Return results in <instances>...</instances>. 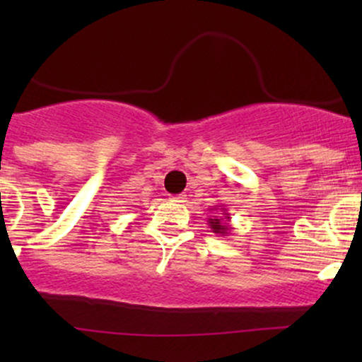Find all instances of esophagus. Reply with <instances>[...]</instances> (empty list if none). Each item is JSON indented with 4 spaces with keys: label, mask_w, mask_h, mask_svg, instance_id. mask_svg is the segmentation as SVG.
<instances>
[{
    "label": "esophagus",
    "mask_w": 362,
    "mask_h": 362,
    "mask_svg": "<svg viewBox=\"0 0 362 362\" xmlns=\"http://www.w3.org/2000/svg\"><path fill=\"white\" fill-rule=\"evenodd\" d=\"M185 199H187V195L178 194V195H175V197H172V201L173 202H185Z\"/></svg>",
    "instance_id": "1"
}]
</instances>
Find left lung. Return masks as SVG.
<instances>
[{"label":"left lung","mask_w":362,"mask_h":362,"mask_svg":"<svg viewBox=\"0 0 362 362\" xmlns=\"http://www.w3.org/2000/svg\"><path fill=\"white\" fill-rule=\"evenodd\" d=\"M213 211H219V213H214V216H211V218L207 219V223H209L213 233L228 235V231L231 230V228H230V213H228V209H224L223 206H214Z\"/></svg>","instance_id":"obj_1"}]
</instances>
